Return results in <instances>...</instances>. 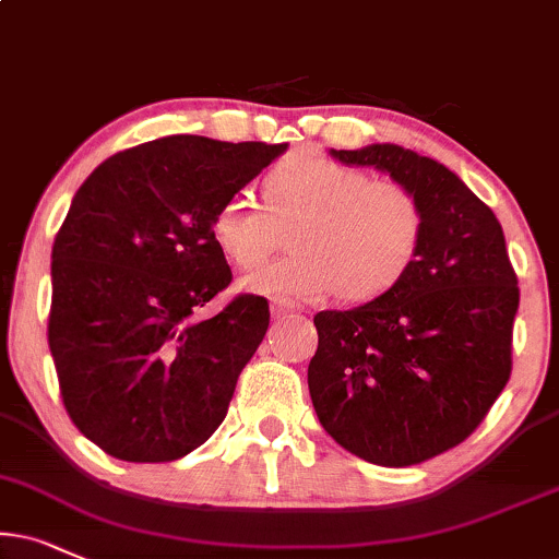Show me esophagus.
Here are the masks:
<instances>
[{"label": "esophagus", "instance_id": "obj_1", "mask_svg": "<svg viewBox=\"0 0 559 559\" xmlns=\"http://www.w3.org/2000/svg\"><path fill=\"white\" fill-rule=\"evenodd\" d=\"M272 316L274 319H293L295 316V306L293 302H287V300H272Z\"/></svg>", "mask_w": 559, "mask_h": 559}]
</instances>
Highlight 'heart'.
<instances>
[{"instance_id":"obj_1","label":"heart","mask_w":559,"mask_h":559,"mask_svg":"<svg viewBox=\"0 0 559 559\" xmlns=\"http://www.w3.org/2000/svg\"><path fill=\"white\" fill-rule=\"evenodd\" d=\"M264 202L236 191L217 206L212 238L227 261L253 269L285 246L295 253L243 280L277 300L381 298L406 277L425 240V206L409 186L370 178L321 153H293L264 178Z\"/></svg>"}]
</instances>
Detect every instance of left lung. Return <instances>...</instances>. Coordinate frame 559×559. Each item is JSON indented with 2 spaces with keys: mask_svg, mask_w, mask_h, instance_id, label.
<instances>
[{
  "mask_svg": "<svg viewBox=\"0 0 559 559\" xmlns=\"http://www.w3.org/2000/svg\"><path fill=\"white\" fill-rule=\"evenodd\" d=\"M332 155L409 186L427 227L396 287L353 311L313 316V409L355 456L378 466L423 464L464 443L506 389L519 277L495 212L445 165L399 144Z\"/></svg>",
  "mask_w": 559,
  "mask_h": 559,
  "instance_id": "1",
  "label": "left lung"
}]
</instances>
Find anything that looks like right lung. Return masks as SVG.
Here are the masks:
<instances>
[{"label": "right lung", "instance_id": "right-lung-1", "mask_svg": "<svg viewBox=\"0 0 559 559\" xmlns=\"http://www.w3.org/2000/svg\"><path fill=\"white\" fill-rule=\"evenodd\" d=\"M285 150L163 136L111 155L74 194L53 238L48 347L67 415L108 456L176 461L225 419L269 302L240 293L197 321L233 280L212 217Z\"/></svg>", "mask_w": 559, "mask_h": 559}]
</instances>
